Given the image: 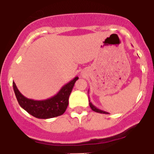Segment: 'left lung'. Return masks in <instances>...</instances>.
Returning <instances> with one entry per match:
<instances>
[{"label": "left lung", "mask_w": 154, "mask_h": 154, "mask_svg": "<svg viewBox=\"0 0 154 154\" xmlns=\"http://www.w3.org/2000/svg\"><path fill=\"white\" fill-rule=\"evenodd\" d=\"M89 92V91H88ZM89 105H90V107L91 108V109H92L93 111H94L96 112H99V113H103V114H109V112H105V111H103V110H101V109H97V107H95L94 105H93L92 103L91 102V101L89 100Z\"/></svg>", "instance_id": "8db88e82"}]
</instances>
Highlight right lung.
<instances>
[{
  "instance_id": "right-lung-1",
  "label": "right lung",
  "mask_w": 154,
  "mask_h": 154,
  "mask_svg": "<svg viewBox=\"0 0 154 154\" xmlns=\"http://www.w3.org/2000/svg\"><path fill=\"white\" fill-rule=\"evenodd\" d=\"M78 76L62 87L57 94L46 100L36 101L24 97L18 90L15 82H12L13 90L20 105L29 114L38 119H49L59 116L66 111L68 105V99Z\"/></svg>"
}]
</instances>
